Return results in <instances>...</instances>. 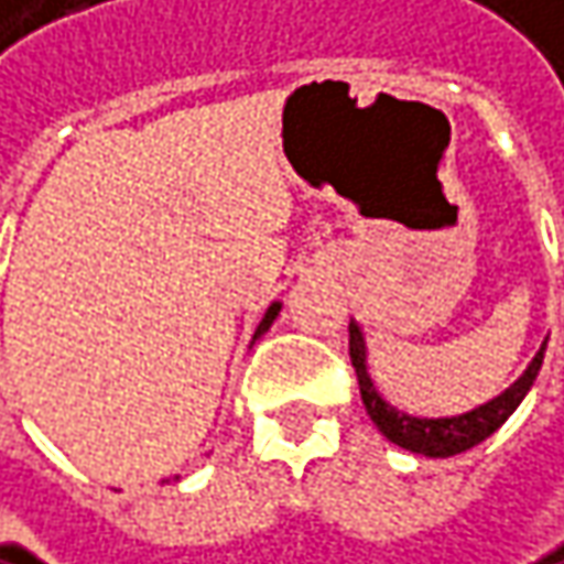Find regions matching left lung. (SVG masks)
<instances>
[{
	"label": "left lung",
	"mask_w": 564,
	"mask_h": 564,
	"mask_svg": "<svg viewBox=\"0 0 564 564\" xmlns=\"http://www.w3.org/2000/svg\"><path fill=\"white\" fill-rule=\"evenodd\" d=\"M545 341L539 345V351L533 355V361L527 365V371L507 390H500L494 400H487V403L468 410V413H455V416H413V413H403L400 406L387 403L384 393L378 390L371 371H368L365 329L358 326V319H351V326H348V355H351L358 387H361V400H365V410H368L371 423L393 445H400V448H406L413 455H426V458H448V455L468 452L478 442H485L487 435L497 433L510 420V413L523 403V397L530 393V387L536 381L539 368H542V355H545Z\"/></svg>",
	"instance_id": "obj_1"
}]
</instances>
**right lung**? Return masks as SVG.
Wrapping results in <instances>:
<instances>
[{"label":"right lung","instance_id":"add662e5","mask_svg":"<svg viewBox=\"0 0 564 564\" xmlns=\"http://www.w3.org/2000/svg\"><path fill=\"white\" fill-rule=\"evenodd\" d=\"M281 306H283L281 300H274V303L268 306V313H264V319L258 323V329H254V335H251V341H254V338H261V335H264L268 329H271V326H274V319L281 316Z\"/></svg>","mask_w":564,"mask_h":564}]
</instances>
